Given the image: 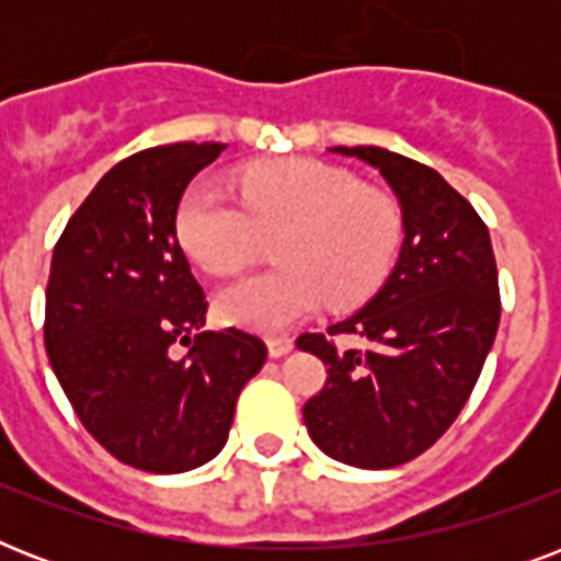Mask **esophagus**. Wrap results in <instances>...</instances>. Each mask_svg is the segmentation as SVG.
Instances as JSON below:
<instances>
[{"label":"esophagus","mask_w":561,"mask_h":561,"mask_svg":"<svg viewBox=\"0 0 561 561\" xmlns=\"http://www.w3.org/2000/svg\"><path fill=\"white\" fill-rule=\"evenodd\" d=\"M267 352H271V358H285V355H290L294 352V341L290 337H271L267 341Z\"/></svg>","instance_id":"34e87169"}]
</instances>
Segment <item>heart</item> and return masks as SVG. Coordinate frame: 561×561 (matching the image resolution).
Instances as JSON below:
<instances>
[{"instance_id": "heart-1", "label": "heart", "mask_w": 561, "mask_h": 561, "mask_svg": "<svg viewBox=\"0 0 561 561\" xmlns=\"http://www.w3.org/2000/svg\"><path fill=\"white\" fill-rule=\"evenodd\" d=\"M236 203L209 180L183 192L174 215L180 247L215 276L241 271L259 236H273L276 271L253 273L215 294L224 323L282 332L332 297L352 306L373 294L399 244V211L381 192L355 188L343 171L314 160L250 165Z\"/></svg>"}]
</instances>
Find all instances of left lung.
<instances>
[{
    "instance_id": "1",
    "label": "left lung",
    "mask_w": 561,
    "mask_h": 561,
    "mask_svg": "<svg viewBox=\"0 0 561 561\" xmlns=\"http://www.w3.org/2000/svg\"><path fill=\"white\" fill-rule=\"evenodd\" d=\"M375 169L401 211V247L367 306L329 325L358 337L337 350L302 334L297 350L329 364L306 401L314 445L355 469H392L427 451L460 416L497 320V267L486 224L434 169L375 145L329 148Z\"/></svg>"
}]
</instances>
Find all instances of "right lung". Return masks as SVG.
<instances>
[{"label":"right lung","instance_id":"add662e5","mask_svg":"<svg viewBox=\"0 0 561 561\" xmlns=\"http://www.w3.org/2000/svg\"><path fill=\"white\" fill-rule=\"evenodd\" d=\"M227 145L178 142L99 180L51 255L46 352L83 427L116 460L180 474L227 445L238 392L267 346L241 329L201 332L206 299L178 241V203ZM193 350L183 359L170 346Z\"/></svg>","mask_w":561,"mask_h":561}]
</instances>
